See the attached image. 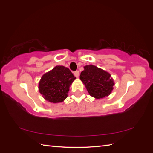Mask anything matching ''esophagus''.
<instances>
[{"label": "esophagus", "mask_w": 153, "mask_h": 153, "mask_svg": "<svg viewBox=\"0 0 153 153\" xmlns=\"http://www.w3.org/2000/svg\"><path fill=\"white\" fill-rule=\"evenodd\" d=\"M79 75H80V73L78 71H75V73H74V75H75L76 77H78Z\"/></svg>", "instance_id": "obj_1"}]
</instances>
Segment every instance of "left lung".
I'll list each match as a JSON object with an SVG mask.
<instances>
[{
	"instance_id": "8db88e82",
	"label": "left lung",
	"mask_w": 153,
	"mask_h": 153,
	"mask_svg": "<svg viewBox=\"0 0 153 153\" xmlns=\"http://www.w3.org/2000/svg\"><path fill=\"white\" fill-rule=\"evenodd\" d=\"M80 73V79L90 96L101 99L109 96L115 84L110 74L96 66L86 65Z\"/></svg>"
}]
</instances>
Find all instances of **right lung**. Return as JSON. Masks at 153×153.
I'll use <instances>...</instances> for the list:
<instances>
[{
    "label": "right lung",
    "instance_id": "obj_1",
    "mask_svg": "<svg viewBox=\"0 0 153 153\" xmlns=\"http://www.w3.org/2000/svg\"><path fill=\"white\" fill-rule=\"evenodd\" d=\"M75 79L76 77L69 68L57 66L41 76L39 82V91L48 102L61 103L68 97L69 87Z\"/></svg>",
    "mask_w": 153,
    "mask_h": 153
}]
</instances>
